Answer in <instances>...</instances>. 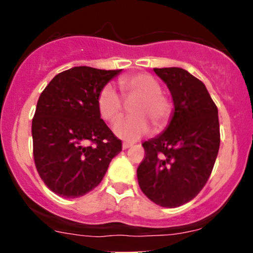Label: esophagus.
I'll use <instances>...</instances> for the list:
<instances>
[{"mask_svg":"<svg viewBox=\"0 0 253 253\" xmlns=\"http://www.w3.org/2000/svg\"><path fill=\"white\" fill-rule=\"evenodd\" d=\"M131 146H133V143L124 142V143H123V149H128V148H130Z\"/></svg>","mask_w":253,"mask_h":253,"instance_id":"esophagus-1","label":"esophagus"}]
</instances>
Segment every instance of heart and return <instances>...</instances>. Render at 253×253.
I'll return each mask as SVG.
<instances>
[{
  "label": "heart",
  "instance_id": "obj_1",
  "mask_svg": "<svg viewBox=\"0 0 253 253\" xmlns=\"http://www.w3.org/2000/svg\"><path fill=\"white\" fill-rule=\"evenodd\" d=\"M119 86L126 101H135L130 106L133 116L120 119L114 124V133L124 140L139 139L151 130H163L171 120L173 106L171 100L161 91V84L149 73H134L119 80ZM124 101L111 84H105L97 95V109L106 122H115L123 113ZM150 122L148 123V122Z\"/></svg>",
  "mask_w": 253,
  "mask_h": 253
}]
</instances>
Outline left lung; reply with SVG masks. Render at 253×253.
<instances>
[{"label":"left lung","mask_w":253,"mask_h":253,"mask_svg":"<svg viewBox=\"0 0 253 253\" xmlns=\"http://www.w3.org/2000/svg\"><path fill=\"white\" fill-rule=\"evenodd\" d=\"M153 71L171 91L175 111L166 130L142 144L138 184L157 205L176 208L193 200L213 171L220 144L218 109L205 84L185 69Z\"/></svg>","instance_id":"8db88e82"}]
</instances>
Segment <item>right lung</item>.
I'll return each instance as SVG.
<instances>
[{"label":"right lung","mask_w":253,"mask_h":253,"mask_svg":"<svg viewBox=\"0 0 253 253\" xmlns=\"http://www.w3.org/2000/svg\"><path fill=\"white\" fill-rule=\"evenodd\" d=\"M122 69L73 67L40 93L31 134L38 173L57 195L78 198L101 182L122 140L100 118L97 95Z\"/></svg>","instance_id":"1"}]
</instances>
